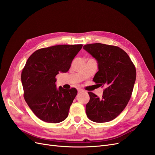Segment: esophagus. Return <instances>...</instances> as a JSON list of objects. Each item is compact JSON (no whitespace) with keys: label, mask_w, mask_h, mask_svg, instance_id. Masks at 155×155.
I'll list each match as a JSON object with an SVG mask.
<instances>
[{"label":"esophagus","mask_w":155,"mask_h":155,"mask_svg":"<svg viewBox=\"0 0 155 155\" xmlns=\"http://www.w3.org/2000/svg\"><path fill=\"white\" fill-rule=\"evenodd\" d=\"M83 91L82 90V89H81V88H78V92H83Z\"/></svg>","instance_id":"obj_1"}]
</instances>
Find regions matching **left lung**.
Wrapping results in <instances>:
<instances>
[{
	"mask_svg": "<svg viewBox=\"0 0 155 155\" xmlns=\"http://www.w3.org/2000/svg\"><path fill=\"white\" fill-rule=\"evenodd\" d=\"M83 49L97 63L93 81L107 87L101 98L88 92L87 116L96 123L107 122L120 115L127 105L137 77L136 68L127 54L118 46L94 43L85 45Z\"/></svg>",
	"mask_w": 155,
	"mask_h": 155,
	"instance_id": "left-lung-1",
	"label": "left lung"
}]
</instances>
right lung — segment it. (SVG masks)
<instances>
[{
	"mask_svg": "<svg viewBox=\"0 0 155 155\" xmlns=\"http://www.w3.org/2000/svg\"><path fill=\"white\" fill-rule=\"evenodd\" d=\"M82 45H61L36 50L28 59L21 74L24 97L40 120L59 123L67 118L76 88L56 87L55 76L68 71Z\"/></svg>",
	"mask_w": 155,
	"mask_h": 155,
	"instance_id": "obj_1",
	"label": "right lung"
}]
</instances>
